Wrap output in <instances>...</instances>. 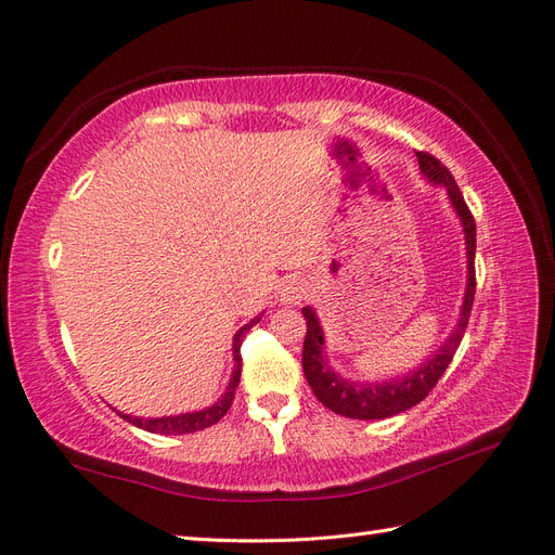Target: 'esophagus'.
Here are the masks:
<instances>
[{
    "label": "esophagus",
    "instance_id": "34e87169",
    "mask_svg": "<svg viewBox=\"0 0 555 555\" xmlns=\"http://www.w3.org/2000/svg\"><path fill=\"white\" fill-rule=\"evenodd\" d=\"M308 296V284L304 280H287L280 289L282 306H298Z\"/></svg>",
    "mask_w": 555,
    "mask_h": 555
}]
</instances>
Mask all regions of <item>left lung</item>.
Listing matches in <instances>:
<instances>
[{"label": "left lung", "instance_id": "8db88e82", "mask_svg": "<svg viewBox=\"0 0 555 555\" xmlns=\"http://www.w3.org/2000/svg\"><path fill=\"white\" fill-rule=\"evenodd\" d=\"M418 159V169L433 182L440 184V188L447 190L449 201L453 210L459 212L461 224L465 231V257H467V287H465V298H463V308L456 328L451 331L449 340L435 351V354L416 367V371L408 373L400 379L391 382H351L343 375H338L328 365L326 351H324V331L319 326V319L310 306L304 308L306 317V343H304V373L308 384L312 386V391L317 400L326 405L331 412L349 416V418H386V416H396L400 412H405L414 408L416 402H422L430 391L433 386L438 384V379L444 375L447 365L451 363L453 354L463 340V333L467 328V319L469 312H473V300H475V249H477V227H475V217L469 212L465 198L459 190L456 180L449 173L447 166L435 159L428 153H416Z\"/></svg>", "mask_w": 555, "mask_h": 555}]
</instances>
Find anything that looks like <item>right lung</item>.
<instances>
[{"label":"right lung","instance_id":"right-lung-1","mask_svg":"<svg viewBox=\"0 0 555 555\" xmlns=\"http://www.w3.org/2000/svg\"><path fill=\"white\" fill-rule=\"evenodd\" d=\"M259 317L251 319L249 324H245L236 335H233V373H231V379H229V386L227 391L222 393V398L215 402V405L206 408V410H198V412H188V414H176V416H159V418H141V416H131V414H120L125 422L139 426L147 433H159V435H184V433H196V430H204L212 424L220 422V418L229 412L231 402H233V396H236V386L241 382V367H243V359H241V345H243V338L245 333L259 324Z\"/></svg>","mask_w":555,"mask_h":555}]
</instances>
